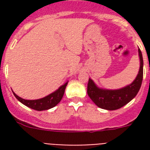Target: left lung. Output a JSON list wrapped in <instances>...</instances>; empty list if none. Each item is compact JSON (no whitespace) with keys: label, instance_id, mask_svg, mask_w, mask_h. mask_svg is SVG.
Returning a JSON list of instances; mask_svg holds the SVG:
<instances>
[{"label":"left lung","instance_id":"obj_1","mask_svg":"<svg viewBox=\"0 0 150 150\" xmlns=\"http://www.w3.org/2000/svg\"><path fill=\"white\" fill-rule=\"evenodd\" d=\"M138 51L140 61L139 71L131 84L118 89H107L98 87L91 79H89L87 93L97 107L108 110H114L124 107L135 98L139 91L143 78L142 54L139 49Z\"/></svg>","mask_w":150,"mask_h":150}]
</instances>
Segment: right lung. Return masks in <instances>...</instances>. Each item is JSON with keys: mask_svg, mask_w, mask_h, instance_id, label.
<instances>
[{"mask_svg": "<svg viewBox=\"0 0 150 150\" xmlns=\"http://www.w3.org/2000/svg\"><path fill=\"white\" fill-rule=\"evenodd\" d=\"M68 82V81H67L65 83H64L54 93L49 94L48 96H45L43 98L38 99V100H25V99H22L17 96L14 92H12L16 99L22 103V104L25 105L26 107H29V108L36 110L38 111H41V110L50 109L52 107H55L56 105L58 104L63 97Z\"/></svg>", "mask_w": 150, "mask_h": 150, "instance_id": "1", "label": "right lung"}]
</instances>
